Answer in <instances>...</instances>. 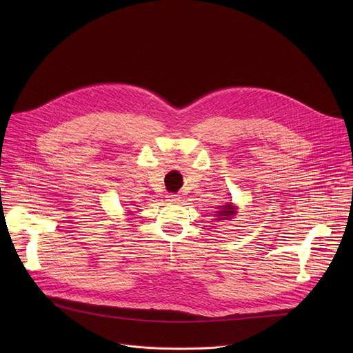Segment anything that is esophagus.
I'll return each instance as SVG.
<instances>
[{
  "mask_svg": "<svg viewBox=\"0 0 353 353\" xmlns=\"http://www.w3.org/2000/svg\"><path fill=\"white\" fill-rule=\"evenodd\" d=\"M180 199H181V197H180L179 194H167V196H165V200L169 201V203H179Z\"/></svg>",
  "mask_w": 353,
  "mask_h": 353,
  "instance_id": "obj_1",
  "label": "esophagus"
}]
</instances>
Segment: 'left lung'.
Masks as SVG:
<instances>
[{
  "label": "left lung",
  "instance_id": "1",
  "mask_svg": "<svg viewBox=\"0 0 353 353\" xmlns=\"http://www.w3.org/2000/svg\"><path fill=\"white\" fill-rule=\"evenodd\" d=\"M217 213H219L217 216H220V217L216 219V220H228V219H230L234 214V208H232L230 205L221 206V210H219Z\"/></svg>",
  "mask_w": 353,
  "mask_h": 353
}]
</instances>
